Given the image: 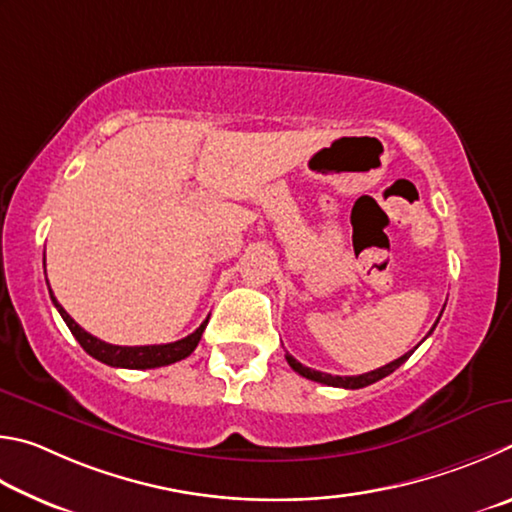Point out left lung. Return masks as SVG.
<instances>
[{
  "instance_id": "8db88e82",
  "label": "left lung",
  "mask_w": 512,
  "mask_h": 512,
  "mask_svg": "<svg viewBox=\"0 0 512 512\" xmlns=\"http://www.w3.org/2000/svg\"><path fill=\"white\" fill-rule=\"evenodd\" d=\"M441 315H443V312H441ZM438 319H441V317H438ZM438 319H436V324H438ZM436 324H434V328H436ZM434 328H432V330H434ZM432 330H429V333H432ZM411 353H414V351L405 353L402 357H398V360H393V362H389V364H384V366H380V369H375V371L362 373V375H344V378H342V375H330V373H321V371H315V369H308V366H303L301 362L294 360V357H292L290 353H285V360H288V364L292 366L294 371H297L299 375H303V378L312 380V382L328 384V387L362 389V387H369V384L378 382V380H382V378H387V375H391L393 371H396L400 364H405V362L409 360Z\"/></svg>"
}]
</instances>
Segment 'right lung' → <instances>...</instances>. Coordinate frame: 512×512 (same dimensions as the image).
<instances>
[{"label":"right lung","instance_id":"right-lung-1","mask_svg":"<svg viewBox=\"0 0 512 512\" xmlns=\"http://www.w3.org/2000/svg\"><path fill=\"white\" fill-rule=\"evenodd\" d=\"M49 294H51L53 306L58 308L60 317L65 319V324L69 326L71 335L78 339V344L83 346L89 355L96 357L98 362L116 366V369H157V366H168V364L184 360V357L191 355L195 351V346L200 344L204 328H206V324H209V319L202 321L200 328H197L195 333H191L184 339H179V342L152 344V346H114V344L103 342V339H98L94 335H89L85 328H80L76 321L67 315V310L60 306L58 299L53 297L51 288H49Z\"/></svg>","mask_w":512,"mask_h":512}]
</instances>
